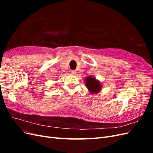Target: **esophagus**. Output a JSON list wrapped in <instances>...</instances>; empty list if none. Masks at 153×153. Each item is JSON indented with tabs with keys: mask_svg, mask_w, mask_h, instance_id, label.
I'll list each match as a JSON object with an SVG mask.
<instances>
[{
	"mask_svg": "<svg viewBox=\"0 0 153 153\" xmlns=\"http://www.w3.org/2000/svg\"><path fill=\"white\" fill-rule=\"evenodd\" d=\"M71 74L72 75H75L76 74V71L75 70H72L71 71Z\"/></svg>",
	"mask_w": 153,
	"mask_h": 153,
	"instance_id": "34e87169",
	"label": "esophagus"
}]
</instances>
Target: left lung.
I'll return each instance as SVG.
<instances>
[{
	"label": "left lung",
	"mask_w": 153,
	"mask_h": 153,
	"mask_svg": "<svg viewBox=\"0 0 153 153\" xmlns=\"http://www.w3.org/2000/svg\"><path fill=\"white\" fill-rule=\"evenodd\" d=\"M85 85L91 94H97L101 91L103 85L100 80H97L93 76H89L85 78Z\"/></svg>",
	"instance_id": "left-lung-1"
}]
</instances>
